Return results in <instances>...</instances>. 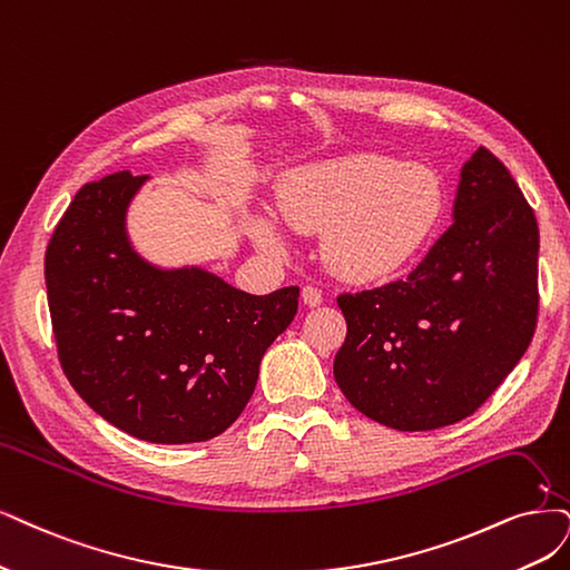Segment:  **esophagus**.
Masks as SVG:
<instances>
[{
    "instance_id": "34e87169",
    "label": "esophagus",
    "mask_w": 570,
    "mask_h": 570,
    "mask_svg": "<svg viewBox=\"0 0 570 570\" xmlns=\"http://www.w3.org/2000/svg\"><path fill=\"white\" fill-rule=\"evenodd\" d=\"M301 296H303V303L307 307H320L324 303V296H322V291L317 286H303Z\"/></svg>"
}]
</instances>
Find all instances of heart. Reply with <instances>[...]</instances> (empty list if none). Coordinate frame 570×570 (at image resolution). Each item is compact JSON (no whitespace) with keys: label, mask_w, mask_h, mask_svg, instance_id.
Wrapping results in <instances>:
<instances>
[{"label":"heart","mask_w":570,"mask_h":570,"mask_svg":"<svg viewBox=\"0 0 570 570\" xmlns=\"http://www.w3.org/2000/svg\"><path fill=\"white\" fill-rule=\"evenodd\" d=\"M288 225L324 232L322 261L338 279L377 284L409 269L444 223V183L425 164L375 153H347L288 168L277 187ZM250 237L279 248L267 216L248 220Z\"/></svg>","instance_id":"heart-1"}]
</instances>
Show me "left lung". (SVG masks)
Masks as SVG:
<instances>
[{
    "label": "left lung",
    "mask_w": 570,
    "mask_h": 570,
    "mask_svg": "<svg viewBox=\"0 0 570 570\" xmlns=\"http://www.w3.org/2000/svg\"><path fill=\"white\" fill-rule=\"evenodd\" d=\"M533 208L479 147L462 166L453 225L406 279L345 293L335 383L366 417L428 432L472 415L529 350L538 320Z\"/></svg>",
    "instance_id": "obj_1"
}]
</instances>
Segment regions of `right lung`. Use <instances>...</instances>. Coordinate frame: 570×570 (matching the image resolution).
Returning <instances> with one entry per match:
<instances>
[{
  "mask_svg": "<svg viewBox=\"0 0 570 570\" xmlns=\"http://www.w3.org/2000/svg\"><path fill=\"white\" fill-rule=\"evenodd\" d=\"M147 176L83 185L45 258L58 360L100 417L153 444L223 434L263 354L298 312V286L250 296L204 267H159L126 232Z\"/></svg>",
  "mask_w": 570,
  "mask_h": 570,
  "instance_id": "obj_1",
  "label": "right lung"
}]
</instances>
